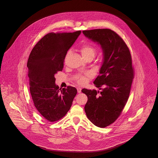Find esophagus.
<instances>
[{"mask_svg":"<svg viewBox=\"0 0 158 158\" xmlns=\"http://www.w3.org/2000/svg\"><path fill=\"white\" fill-rule=\"evenodd\" d=\"M77 92L78 93H81V88H80V87H77Z\"/></svg>","mask_w":158,"mask_h":158,"instance_id":"esophagus-1","label":"esophagus"}]
</instances>
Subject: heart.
Listing matches in <instances>:
<instances>
[{"mask_svg":"<svg viewBox=\"0 0 158 158\" xmlns=\"http://www.w3.org/2000/svg\"><path fill=\"white\" fill-rule=\"evenodd\" d=\"M80 51L84 59H93L97 54L95 48L90 44H83L80 48ZM67 55L66 57L67 56ZM91 74L87 73L84 75H79L76 78V81L79 85H84L87 82V80L90 77Z\"/></svg>","mask_w":158,"mask_h":158,"instance_id":"1","label":"heart"}]
</instances>
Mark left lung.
I'll return each mask as SVG.
<instances>
[{"mask_svg":"<svg viewBox=\"0 0 158 158\" xmlns=\"http://www.w3.org/2000/svg\"><path fill=\"white\" fill-rule=\"evenodd\" d=\"M82 32L100 44L104 53L99 74L94 81L101 91L81 90L87 97L85 111L93 124L106 128L118 119L128 101L134 77L131 54L124 40L113 30L97 29Z\"/></svg>","mask_w":158,"mask_h":158,"instance_id":"left-lung-1","label":"left lung"}]
</instances>
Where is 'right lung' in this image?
Instances as JSON below:
<instances>
[{
    "instance_id": "right-lung-1",
    "label": "right lung",
    "mask_w": 158,
    "mask_h": 158,
    "mask_svg": "<svg viewBox=\"0 0 158 158\" xmlns=\"http://www.w3.org/2000/svg\"><path fill=\"white\" fill-rule=\"evenodd\" d=\"M81 31L45 35L35 45L27 60L30 92L34 105L50 122L59 121L70 110L77 91L74 87L59 89L54 75L64 67L67 51Z\"/></svg>"
}]
</instances>
